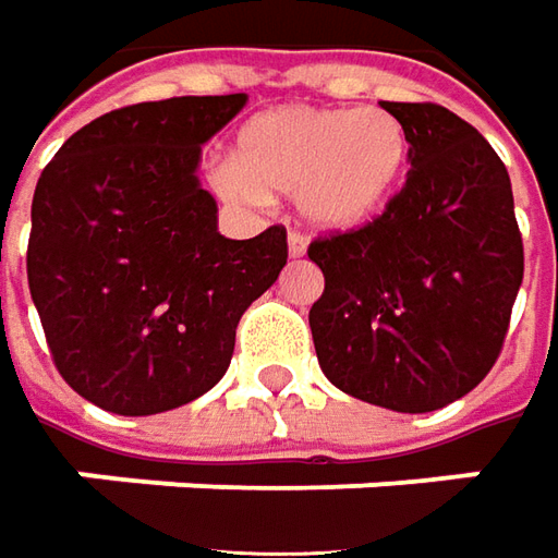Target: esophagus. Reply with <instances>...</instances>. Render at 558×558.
<instances>
[{"instance_id": "esophagus-1", "label": "esophagus", "mask_w": 558, "mask_h": 558, "mask_svg": "<svg viewBox=\"0 0 558 558\" xmlns=\"http://www.w3.org/2000/svg\"><path fill=\"white\" fill-rule=\"evenodd\" d=\"M306 245H310L306 233H301V230H291V233H288V254H291V257H304Z\"/></svg>"}]
</instances>
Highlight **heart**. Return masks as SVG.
<instances>
[{"label":"heart","mask_w":558,"mask_h":558,"mask_svg":"<svg viewBox=\"0 0 558 558\" xmlns=\"http://www.w3.org/2000/svg\"><path fill=\"white\" fill-rule=\"evenodd\" d=\"M409 153V131L387 110L286 107L239 131L233 159L215 171V190L233 202L298 193L304 218L350 230L387 205Z\"/></svg>","instance_id":"1"}]
</instances>
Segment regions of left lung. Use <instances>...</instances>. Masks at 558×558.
<instances>
[{
  "instance_id": "1",
  "label": "left lung",
  "mask_w": 558,
  "mask_h": 558,
  "mask_svg": "<svg viewBox=\"0 0 558 558\" xmlns=\"http://www.w3.org/2000/svg\"><path fill=\"white\" fill-rule=\"evenodd\" d=\"M409 131V174L384 211L310 242L325 276L310 328L325 377L380 409L436 411L492 372L522 286L510 174L439 104H380Z\"/></svg>"
}]
</instances>
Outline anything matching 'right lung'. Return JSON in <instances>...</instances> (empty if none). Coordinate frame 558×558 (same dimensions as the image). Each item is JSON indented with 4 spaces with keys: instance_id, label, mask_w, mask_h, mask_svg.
<instances>
[{
    "instance_id": "obj_1",
    "label": "right lung",
    "mask_w": 558,
    "mask_h": 558,
    "mask_svg": "<svg viewBox=\"0 0 558 558\" xmlns=\"http://www.w3.org/2000/svg\"><path fill=\"white\" fill-rule=\"evenodd\" d=\"M245 95L131 104L63 141L33 193L29 294L51 362L97 409L141 417L218 384L242 313L279 279L286 227L223 239L199 153Z\"/></svg>"
}]
</instances>
